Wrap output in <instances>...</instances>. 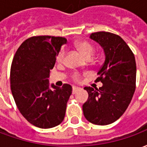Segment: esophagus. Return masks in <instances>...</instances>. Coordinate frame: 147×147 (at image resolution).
<instances>
[{
  "label": "esophagus",
  "mask_w": 147,
  "mask_h": 147,
  "mask_svg": "<svg viewBox=\"0 0 147 147\" xmlns=\"http://www.w3.org/2000/svg\"><path fill=\"white\" fill-rule=\"evenodd\" d=\"M80 88H79V87H76V86H73V88H72V94H76L78 91H80Z\"/></svg>",
  "instance_id": "obj_1"
}]
</instances>
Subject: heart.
Masks as SVG:
<instances>
[{"mask_svg":"<svg viewBox=\"0 0 147 147\" xmlns=\"http://www.w3.org/2000/svg\"><path fill=\"white\" fill-rule=\"evenodd\" d=\"M77 49L80 52V53L83 55V57L86 58L87 60H90L92 57L93 55L95 52V49L93 46L90 42H86V41H82V42H77L76 44ZM64 57H65V49L64 48L61 49V50L58 52L57 55V61L59 63H61L64 61ZM71 79L74 82L76 83H80L81 80H82V76L78 72H76L72 75Z\"/></svg>","mask_w":147,"mask_h":147,"instance_id":"b5f03b06","label":"heart"}]
</instances>
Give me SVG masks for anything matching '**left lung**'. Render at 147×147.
Masks as SVG:
<instances>
[{
  "label": "left lung",
  "instance_id": "obj_1",
  "mask_svg": "<svg viewBox=\"0 0 147 147\" xmlns=\"http://www.w3.org/2000/svg\"><path fill=\"white\" fill-rule=\"evenodd\" d=\"M90 38L104 49L105 60L95 82L102 87H84L89 97L83 105L90 123L107 125L118 120L128 107L136 90V64L131 49L119 35L99 31Z\"/></svg>",
  "mask_w": 147,
  "mask_h": 147
}]
</instances>
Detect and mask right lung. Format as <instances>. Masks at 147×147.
Masks as SVG:
<instances>
[{
  "label": "right lung",
  "mask_w": 147,
  "mask_h": 147,
  "mask_svg": "<svg viewBox=\"0 0 147 147\" xmlns=\"http://www.w3.org/2000/svg\"><path fill=\"white\" fill-rule=\"evenodd\" d=\"M63 37L40 35L25 40L15 54L10 71L11 94L18 109L26 120L40 128H51L64 120L67 102L72 88L49 87L50 70L61 45Z\"/></svg>",
  "instance_id": "add662e5"
}]
</instances>
